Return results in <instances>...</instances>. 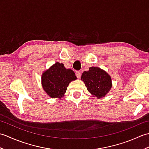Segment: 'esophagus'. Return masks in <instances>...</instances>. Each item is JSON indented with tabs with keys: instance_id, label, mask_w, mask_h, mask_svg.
<instances>
[{
	"instance_id": "esophagus-1",
	"label": "esophagus",
	"mask_w": 149,
	"mask_h": 149,
	"mask_svg": "<svg viewBox=\"0 0 149 149\" xmlns=\"http://www.w3.org/2000/svg\"><path fill=\"white\" fill-rule=\"evenodd\" d=\"M75 75H76V77H77L78 79H79L80 77H81V73H80V72L77 71L76 72H75Z\"/></svg>"
}]
</instances>
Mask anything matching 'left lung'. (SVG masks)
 Masks as SVG:
<instances>
[{"label":"left lung","mask_w":149,"mask_h":149,"mask_svg":"<svg viewBox=\"0 0 149 149\" xmlns=\"http://www.w3.org/2000/svg\"><path fill=\"white\" fill-rule=\"evenodd\" d=\"M81 80L84 82L88 91L97 98H102L109 92L112 86L111 79L107 73L98 67H90L84 72Z\"/></svg>","instance_id":"8db88e82"}]
</instances>
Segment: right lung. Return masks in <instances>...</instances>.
Instances as JSON below:
<instances>
[{
  "instance_id": "right-lung-1",
  "label": "right lung",
  "mask_w": 149,
  "mask_h": 149,
  "mask_svg": "<svg viewBox=\"0 0 149 149\" xmlns=\"http://www.w3.org/2000/svg\"><path fill=\"white\" fill-rule=\"evenodd\" d=\"M76 79L74 71L65 68L63 63L57 62L43 74L42 86L51 98H61L69 83Z\"/></svg>"
}]
</instances>
